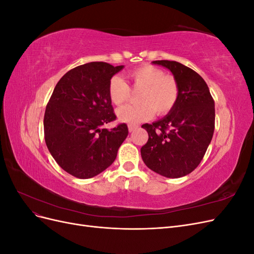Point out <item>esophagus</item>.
<instances>
[{
  "mask_svg": "<svg viewBox=\"0 0 254 254\" xmlns=\"http://www.w3.org/2000/svg\"><path fill=\"white\" fill-rule=\"evenodd\" d=\"M137 127H139V126H136V125H129V126H128L129 132H133V131H135V130L137 129Z\"/></svg>",
  "mask_w": 254,
  "mask_h": 254,
  "instance_id": "34e87169",
  "label": "esophagus"
}]
</instances>
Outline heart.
I'll return each mask as SVG.
<instances>
[{"label":"heart","instance_id":"b5f03b06","mask_svg":"<svg viewBox=\"0 0 254 254\" xmlns=\"http://www.w3.org/2000/svg\"><path fill=\"white\" fill-rule=\"evenodd\" d=\"M133 87L142 89L137 101L139 105H126L118 109L117 114L121 122L135 125L151 119L155 114L163 115L170 112L179 97V84L171 75L163 70L146 64L128 74ZM108 95L114 105L124 104L130 95L127 82L120 76H113L109 81Z\"/></svg>","mask_w":254,"mask_h":254}]
</instances>
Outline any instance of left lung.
I'll return each mask as SVG.
<instances>
[{
  "label": "left lung",
  "instance_id": "left-lung-1",
  "mask_svg": "<svg viewBox=\"0 0 254 254\" xmlns=\"http://www.w3.org/2000/svg\"><path fill=\"white\" fill-rule=\"evenodd\" d=\"M179 84V97L163 119L144 124L148 141L141 156L148 168L166 178L193 172L209 147L215 128V104L200 75L177 61L156 60Z\"/></svg>",
  "mask_w": 254,
  "mask_h": 254
}]
</instances>
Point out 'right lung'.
<instances>
[{
  "label": "right lung",
  "instance_id": "obj_1",
  "mask_svg": "<svg viewBox=\"0 0 254 254\" xmlns=\"http://www.w3.org/2000/svg\"><path fill=\"white\" fill-rule=\"evenodd\" d=\"M123 67L107 63L78 65L53 91L43 120L45 143L58 165L76 178H92L109 167L128 135L126 124L102 127L117 119L108 86Z\"/></svg>",
  "mask_w": 254,
  "mask_h": 254
}]
</instances>
